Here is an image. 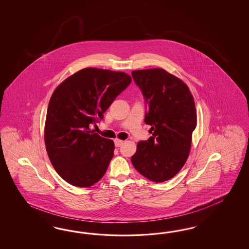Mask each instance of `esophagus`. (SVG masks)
<instances>
[{
	"instance_id": "34e87169",
	"label": "esophagus",
	"mask_w": 249,
	"mask_h": 249,
	"mask_svg": "<svg viewBox=\"0 0 249 249\" xmlns=\"http://www.w3.org/2000/svg\"><path fill=\"white\" fill-rule=\"evenodd\" d=\"M114 142H115V146L116 147H121V145L123 144V141H121V140H118V139H116L115 141H114Z\"/></svg>"
}]
</instances>
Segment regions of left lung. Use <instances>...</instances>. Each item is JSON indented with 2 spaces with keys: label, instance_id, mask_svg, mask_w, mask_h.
<instances>
[{
  "label": "left lung",
  "instance_id": "obj_1",
  "mask_svg": "<svg viewBox=\"0 0 249 249\" xmlns=\"http://www.w3.org/2000/svg\"><path fill=\"white\" fill-rule=\"evenodd\" d=\"M146 104L144 122L152 135L137 145L136 170L154 182L172 179L187 160L196 127L194 98L188 87L161 68L132 71Z\"/></svg>",
  "mask_w": 249,
  "mask_h": 249
}]
</instances>
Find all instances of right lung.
<instances>
[{
  "instance_id": "obj_1",
  "label": "right lung",
  "mask_w": 249,
  "mask_h": 249,
  "mask_svg": "<svg viewBox=\"0 0 249 249\" xmlns=\"http://www.w3.org/2000/svg\"><path fill=\"white\" fill-rule=\"evenodd\" d=\"M131 82L123 72L88 68L69 76L49 101L45 142L56 173L68 183L90 187L105 174L113 158V141L91 130Z\"/></svg>"
}]
</instances>
